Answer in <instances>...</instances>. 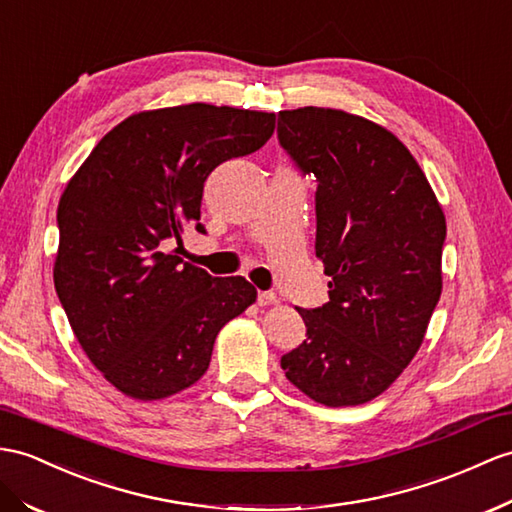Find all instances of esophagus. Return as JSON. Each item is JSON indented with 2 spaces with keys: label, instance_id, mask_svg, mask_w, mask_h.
Here are the masks:
<instances>
[{
  "label": "esophagus",
  "instance_id": "1",
  "mask_svg": "<svg viewBox=\"0 0 512 512\" xmlns=\"http://www.w3.org/2000/svg\"><path fill=\"white\" fill-rule=\"evenodd\" d=\"M278 304V295L273 291H260L258 293V306H273Z\"/></svg>",
  "mask_w": 512,
  "mask_h": 512
}]
</instances>
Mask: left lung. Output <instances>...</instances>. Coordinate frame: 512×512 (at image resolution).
Listing matches in <instances>:
<instances>
[{"label": "left lung", "mask_w": 512, "mask_h": 512, "mask_svg": "<svg viewBox=\"0 0 512 512\" xmlns=\"http://www.w3.org/2000/svg\"><path fill=\"white\" fill-rule=\"evenodd\" d=\"M278 139L315 173V254L330 302L297 308L308 339L280 365L326 406L371 402L400 378L441 297L445 215L393 132L345 110L278 112Z\"/></svg>", "instance_id": "obj_1"}]
</instances>
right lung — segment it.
Instances as JSON below:
<instances>
[{
    "label": "right lung",
    "mask_w": 512,
    "mask_h": 512,
    "mask_svg": "<svg viewBox=\"0 0 512 512\" xmlns=\"http://www.w3.org/2000/svg\"><path fill=\"white\" fill-rule=\"evenodd\" d=\"M273 112L186 104L136 112L82 162L58 204L54 286L84 354L141 402L204 376L219 330L256 302L241 276L213 278L165 249L199 223L204 182L256 152Z\"/></svg>",
    "instance_id": "obj_1"
}]
</instances>
